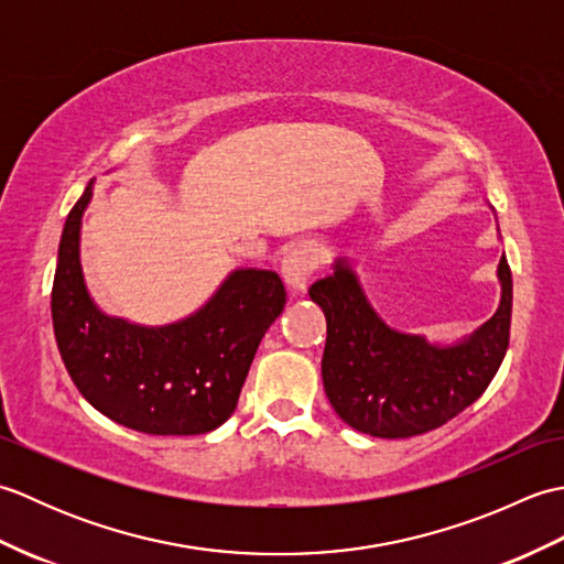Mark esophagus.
Masks as SVG:
<instances>
[{
	"mask_svg": "<svg viewBox=\"0 0 564 564\" xmlns=\"http://www.w3.org/2000/svg\"><path fill=\"white\" fill-rule=\"evenodd\" d=\"M322 261V251L315 242H297L281 259V273L289 289L301 293Z\"/></svg>",
	"mask_w": 564,
	"mask_h": 564,
	"instance_id": "34e87169",
	"label": "esophagus"
}]
</instances>
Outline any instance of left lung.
Masks as SVG:
<instances>
[{"instance_id": "1", "label": "left lung", "mask_w": 564, "mask_h": 564, "mask_svg": "<svg viewBox=\"0 0 564 564\" xmlns=\"http://www.w3.org/2000/svg\"><path fill=\"white\" fill-rule=\"evenodd\" d=\"M499 281L497 313L448 349L382 325L344 263L332 279L317 281L310 297L327 317L322 380L344 422L378 438H410L446 424L480 398L509 346L511 269L505 257Z\"/></svg>"}]
</instances>
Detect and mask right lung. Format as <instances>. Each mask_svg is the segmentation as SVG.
<instances>
[{"label":"right lung","instance_id":"obj_1","mask_svg":"<svg viewBox=\"0 0 564 564\" xmlns=\"http://www.w3.org/2000/svg\"><path fill=\"white\" fill-rule=\"evenodd\" d=\"M69 210L53 281V329L77 390L113 422L154 436H194L235 412L259 341L285 305L273 271H235L213 301L170 327H138L91 303L79 267L82 213Z\"/></svg>","mask_w":564,"mask_h":564}]
</instances>
